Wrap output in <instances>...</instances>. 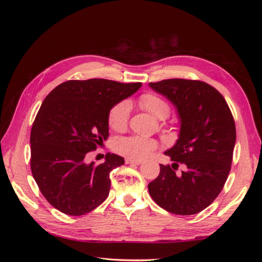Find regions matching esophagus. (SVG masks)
<instances>
[{"label":"esophagus","instance_id":"34e87169","mask_svg":"<svg viewBox=\"0 0 262 262\" xmlns=\"http://www.w3.org/2000/svg\"><path fill=\"white\" fill-rule=\"evenodd\" d=\"M143 162L142 160H135V159H126L127 164H141Z\"/></svg>","mask_w":262,"mask_h":262}]
</instances>
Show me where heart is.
Instances as JSON below:
<instances>
[{
  "instance_id": "b5f03b06",
  "label": "heart",
  "mask_w": 262,
  "mask_h": 262,
  "mask_svg": "<svg viewBox=\"0 0 262 262\" xmlns=\"http://www.w3.org/2000/svg\"><path fill=\"white\" fill-rule=\"evenodd\" d=\"M140 103L149 114L159 119L166 118L170 114V105L158 94L145 93L141 96ZM130 103L128 100H122L116 103L108 114V124L116 132L124 130L129 118ZM158 144L154 140L141 136L124 137L117 141V152L129 159H143L157 148Z\"/></svg>"
}]
</instances>
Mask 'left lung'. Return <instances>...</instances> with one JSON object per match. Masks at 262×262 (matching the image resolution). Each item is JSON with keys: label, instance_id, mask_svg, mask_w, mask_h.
Listing matches in <instances>:
<instances>
[{"label": "left lung", "instance_id": "left-lung-1", "mask_svg": "<svg viewBox=\"0 0 262 262\" xmlns=\"http://www.w3.org/2000/svg\"><path fill=\"white\" fill-rule=\"evenodd\" d=\"M149 88L173 103L180 119L179 138L164 154L148 192L160 207L177 215L202 211L219 196L229 177L236 141L235 122L223 96L202 81L169 79ZM179 164L185 166L176 175Z\"/></svg>", "mask_w": 262, "mask_h": 262}]
</instances>
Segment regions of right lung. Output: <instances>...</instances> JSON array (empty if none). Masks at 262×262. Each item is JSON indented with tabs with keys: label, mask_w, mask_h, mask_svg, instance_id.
Masks as SVG:
<instances>
[{
	"label": "right lung",
	"mask_w": 262,
	"mask_h": 262,
	"mask_svg": "<svg viewBox=\"0 0 262 262\" xmlns=\"http://www.w3.org/2000/svg\"><path fill=\"white\" fill-rule=\"evenodd\" d=\"M142 83L105 79L72 80L43 100L30 134L31 172L43 197L66 215L81 216L102 204L110 190V171L125 163L107 153L103 163L85 157L109 136L108 114Z\"/></svg>",
	"instance_id": "right-lung-1"
}]
</instances>
